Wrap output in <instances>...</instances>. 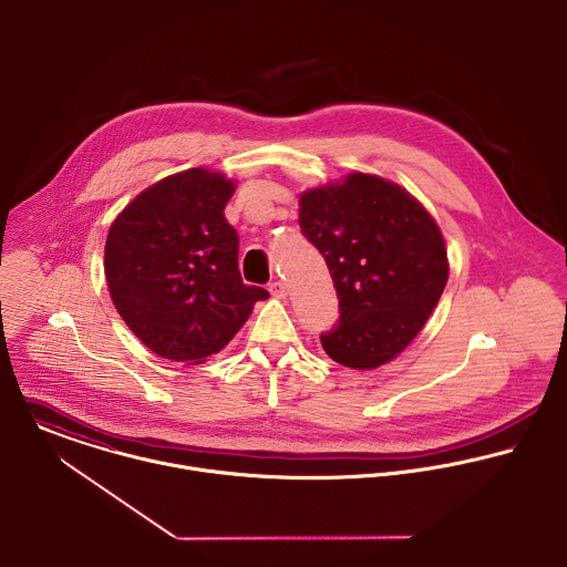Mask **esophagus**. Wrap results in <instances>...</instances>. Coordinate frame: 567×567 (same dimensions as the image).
<instances>
[{
  "mask_svg": "<svg viewBox=\"0 0 567 567\" xmlns=\"http://www.w3.org/2000/svg\"><path fill=\"white\" fill-rule=\"evenodd\" d=\"M269 291H271V296H276V298H285V296H287V285H285L282 280H276V282L269 285Z\"/></svg>",
  "mask_w": 567,
  "mask_h": 567,
  "instance_id": "obj_1",
  "label": "esophagus"
}]
</instances>
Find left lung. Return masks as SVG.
I'll list each match as a JSON object with an SVG mask.
<instances>
[{
  "label": "left lung",
  "instance_id": "1",
  "mask_svg": "<svg viewBox=\"0 0 567 567\" xmlns=\"http://www.w3.org/2000/svg\"><path fill=\"white\" fill-rule=\"evenodd\" d=\"M300 229L324 256L340 320L322 333L331 360L378 369L398 358L437 307L449 256L435 218L400 185L353 172L300 196Z\"/></svg>",
  "mask_w": 567,
  "mask_h": 567
}]
</instances>
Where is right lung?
<instances>
[{"mask_svg":"<svg viewBox=\"0 0 567 567\" xmlns=\"http://www.w3.org/2000/svg\"><path fill=\"white\" fill-rule=\"evenodd\" d=\"M236 185L192 167L141 192L110 225L103 269L130 331L156 355L200 364L269 298L238 271V234L225 220Z\"/></svg>","mask_w":567,"mask_h":567,"instance_id":"obj_1","label":"right lung"}]
</instances>
